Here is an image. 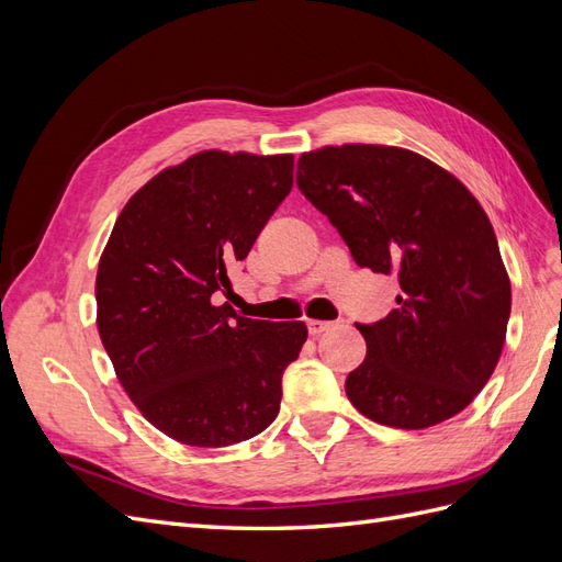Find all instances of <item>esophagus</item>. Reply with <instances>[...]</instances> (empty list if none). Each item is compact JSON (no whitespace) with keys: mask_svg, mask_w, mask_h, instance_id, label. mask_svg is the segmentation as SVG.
Instances as JSON below:
<instances>
[{"mask_svg":"<svg viewBox=\"0 0 562 562\" xmlns=\"http://www.w3.org/2000/svg\"><path fill=\"white\" fill-rule=\"evenodd\" d=\"M330 328H335V321H318V318H310L307 321V330H310L312 337H318V335H323V333L330 330Z\"/></svg>","mask_w":562,"mask_h":562,"instance_id":"esophagus-1","label":"esophagus"}]
</instances>
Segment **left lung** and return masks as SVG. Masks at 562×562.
Wrapping results in <instances>:
<instances>
[{
    "label": "left lung",
    "mask_w": 562,
    "mask_h": 562,
    "mask_svg": "<svg viewBox=\"0 0 562 562\" xmlns=\"http://www.w3.org/2000/svg\"><path fill=\"white\" fill-rule=\"evenodd\" d=\"M297 187L339 232L353 262L398 279L396 310L356 323L368 345L347 396L368 419L427 429L462 413L495 370L512 283L481 203L411 149L307 151Z\"/></svg>",
    "instance_id": "obj_1"
}]
</instances>
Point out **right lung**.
I'll return each mask as SVG.
<instances>
[{"mask_svg": "<svg viewBox=\"0 0 562 562\" xmlns=\"http://www.w3.org/2000/svg\"><path fill=\"white\" fill-rule=\"evenodd\" d=\"M293 187V155L199 151L135 192L98 265V330L116 378L178 443L225 448L265 431L302 321L244 318L220 295Z\"/></svg>", "mask_w": 562, "mask_h": 562, "instance_id": "right-lung-1", "label": "right lung"}]
</instances>
